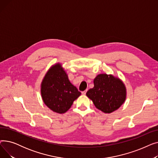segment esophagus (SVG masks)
<instances>
[{
	"instance_id": "obj_1",
	"label": "esophagus",
	"mask_w": 158,
	"mask_h": 158,
	"mask_svg": "<svg viewBox=\"0 0 158 158\" xmlns=\"http://www.w3.org/2000/svg\"><path fill=\"white\" fill-rule=\"evenodd\" d=\"M86 91H87V90H85V91H83V92H82V95H86Z\"/></svg>"
}]
</instances>
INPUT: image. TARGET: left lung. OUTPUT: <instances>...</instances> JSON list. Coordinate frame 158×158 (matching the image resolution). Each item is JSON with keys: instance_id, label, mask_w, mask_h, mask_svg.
<instances>
[{"instance_id": "obj_1", "label": "left lung", "mask_w": 158, "mask_h": 158, "mask_svg": "<svg viewBox=\"0 0 158 158\" xmlns=\"http://www.w3.org/2000/svg\"><path fill=\"white\" fill-rule=\"evenodd\" d=\"M94 87L86 95L97 108L106 113L118 110L126 100V88L123 82L111 75L100 74L94 79Z\"/></svg>"}]
</instances>
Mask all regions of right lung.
Wrapping results in <instances>:
<instances>
[{"label":"right lung","mask_w":158,"mask_h":158,"mask_svg":"<svg viewBox=\"0 0 158 158\" xmlns=\"http://www.w3.org/2000/svg\"><path fill=\"white\" fill-rule=\"evenodd\" d=\"M41 93L46 106L58 113L67 111L81 94L72 85L60 64L54 65L45 75L41 83Z\"/></svg>","instance_id":"right-lung-1"}]
</instances>
